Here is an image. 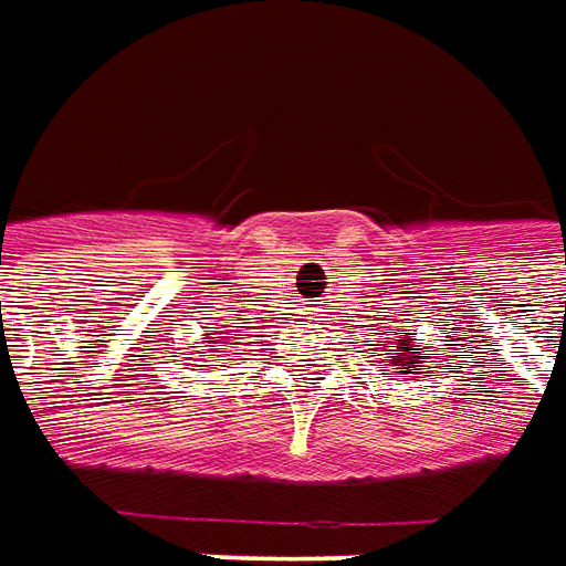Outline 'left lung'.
Wrapping results in <instances>:
<instances>
[{
    "mask_svg": "<svg viewBox=\"0 0 566 566\" xmlns=\"http://www.w3.org/2000/svg\"><path fill=\"white\" fill-rule=\"evenodd\" d=\"M410 336H413V333H407V336H397L394 343H387V346H384V361H387V365H397V368H400L397 375H403L407 381H416L419 375H426V365H422V358H429V355L416 349Z\"/></svg>",
    "mask_w": 566,
    "mask_h": 566,
    "instance_id": "8db88e82",
    "label": "left lung"
}]
</instances>
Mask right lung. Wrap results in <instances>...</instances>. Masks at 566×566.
<instances>
[{"instance_id":"obj_1","label":"right lung","mask_w":566,"mask_h":566,"mask_svg":"<svg viewBox=\"0 0 566 566\" xmlns=\"http://www.w3.org/2000/svg\"><path fill=\"white\" fill-rule=\"evenodd\" d=\"M220 326H205V343H211V346H217V343H227L230 349H237L240 343H233V333H217ZM227 361V358H223ZM201 368V365H198Z\"/></svg>"}]
</instances>
